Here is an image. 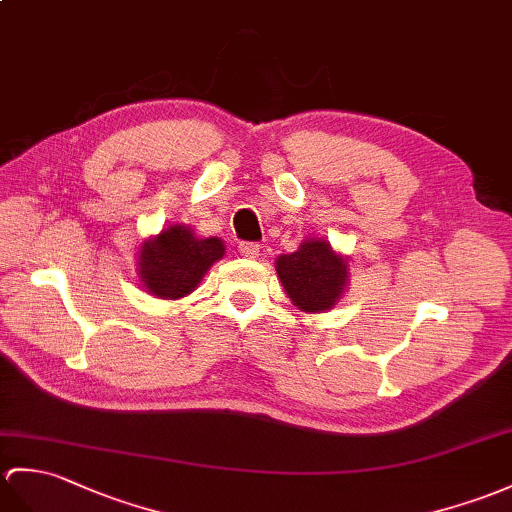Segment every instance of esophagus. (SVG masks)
I'll use <instances>...</instances> for the list:
<instances>
[{"label":"esophagus","instance_id":"1","mask_svg":"<svg viewBox=\"0 0 512 512\" xmlns=\"http://www.w3.org/2000/svg\"><path fill=\"white\" fill-rule=\"evenodd\" d=\"M240 255L246 259H255L259 255V244L255 242H242L240 244Z\"/></svg>","mask_w":512,"mask_h":512}]
</instances>
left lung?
I'll return each mask as SVG.
<instances>
[{"label":"left lung","instance_id":"left-lung-1","mask_svg":"<svg viewBox=\"0 0 512 512\" xmlns=\"http://www.w3.org/2000/svg\"><path fill=\"white\" fill-rule=\"evenodd\" d=\"M277 275L285 294L303 312H327L349 283V261L338 255L327 240L310 237L299 251L279 255Z\"/></svg>","mask_w":512,"mask_h":512}]
</instances>
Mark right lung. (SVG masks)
<instances>
[{"label": "right lung", "mask_w": 512, "mask_h": 512, "mask_svg": "<svg viewBox=\"0 0 512 512\" xmlns=\"http://www.w3.org/2000/svg\"><path fill=\"white\" fill-rule=\"evenodd\" d=\"M224 257L218 237L200 240L185 224H172L139 248L137 275L146 292L159 299H183L198 288L205 272Z\"/></svg>", "instance_id": "obj_1"}]
</instances>
